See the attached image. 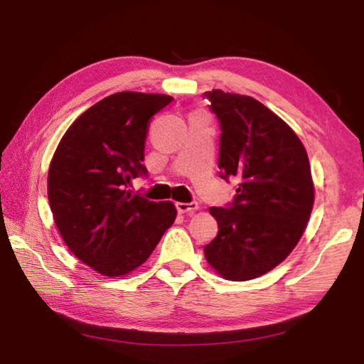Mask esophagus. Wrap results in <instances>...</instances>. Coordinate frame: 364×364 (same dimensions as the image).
Instances as JSON below:
<instances>
[{"label":"esophagus","instance_id":"34e87169","mask_svg":"<svg viewBox=\"0 0 364 364\" xmlns=\"http://www.w3.org/2000/svg\"><path fill=\"white\" fill-rule=\"evenodd\" d=\"M176 210L180 213H194L196 210H199V203L197 202H176Z\"/></svg>","mask_w":364,"mask_h":364}]
</instances>
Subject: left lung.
Segmentation results:
<instances>
[{
	"mask_svg": "<svg viewBox=\"0 0 364 364\" xmlns=\"http://www.w3.org/2000/svg\"><path fill=\"white\" fill-rule=\"evenodd\" d=\"M220 121V176L237 181L226 207H211L218 235L203 253L224 279L264 275L304 234L314 205L306 148L282 119L255 98L205 92Z\"/></svg>",
	"mask_w": 364,
	"mask_h": 364,
	"instance_id": "left-lung-1",
	"label": "left lung"
}]
</instances>
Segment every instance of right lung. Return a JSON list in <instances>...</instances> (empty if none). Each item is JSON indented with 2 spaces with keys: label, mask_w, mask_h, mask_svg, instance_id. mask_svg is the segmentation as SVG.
I'll return each mask as SVG.
<instances>
[{
  "label": "right lung",
  "mask_w": 364,
  "mask_h": 364,
  "mask_svg": "<svg viewBox=\"0 0 364 364\" xmlns=\"http://www.w3.org/2000/svg\"><path fill=\"white\" fill-rule=\"evenodd\" d=\"M171 97L119 92L79 116L58 143L48 197L58 232L71 253L97 272L119 277L148 259L173 224L171 202H151L127 191L148 176V122Z\"/></svg>",
  "instance_id": "add662e5"
}]
</instances>
